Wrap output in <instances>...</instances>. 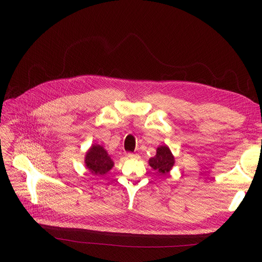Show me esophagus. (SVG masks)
<instances>
[{
    "instance_id": "obj_1",
    "label": "esophagus",
    "mask_w": 262,
    "mask_h": 262,
    "mask_svg": "<svg viewBox=\"0 0 262 262\" xmlns=\"http://www.w3.org/2000/svg\"><path fill=\"white\" fill-rule=\"evenodd\" d=\"M127 157L130 158V159H133V158H138V155L134 154V153H128V154H127Z\"/></svg>"
}]
</instances>
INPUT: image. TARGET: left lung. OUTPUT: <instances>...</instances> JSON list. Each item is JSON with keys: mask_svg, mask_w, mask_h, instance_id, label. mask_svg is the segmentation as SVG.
Returning <instances> with one entry per match:
<instances>
[{"mask_svg": "<svg viewBox=\"0 0 262 262\" xmlns=\"http://www.w3.org/2000/svg\"><path fill=\"white\" fill-rule=\"evenodd\" d=\"M175 163L174 156L168 145H159L156 149V155L148 159V164L154 170L162 175H167Z\"/></svg>", "mask_w": 262, "mask_h": 262, "instance_id": "1", "label": "left lung"}]
</instances>
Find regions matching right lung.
<instances>
[{"label":"right lung","instance_id":"add662e5","mask_svg":"<svg viewBox=\"0 0 262 262\" xmlns=\"http://www.w3.org/2000/svg\"><path fill=\"white\" fill-rule=\"evenodd\" d=\"M85 166L91 174L100 176L113 169L114 160L110 158L107 150L100 144H92L85 155Z\"/></svg>","mask_w":262,"mask_h":262}]
</instances>
